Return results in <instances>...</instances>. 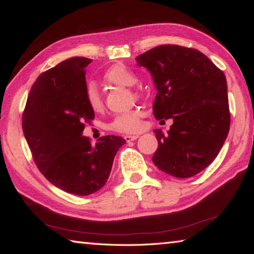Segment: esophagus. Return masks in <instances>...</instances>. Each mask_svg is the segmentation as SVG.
Returning <instances> with one entry per match:
<instances>
[{
    "instance_id": "esophagus-1",
    "label": "esophagus",
    "mask_w": 254,
    "mask_h": 254,
    "mask_svg": "<svg viewBox=\"0 0 254 254\" xmlns=\"http://www.w3.org/2000/svg\"><path fill=\"white\" fill-rule=\"evenodd\" d=\"M139 137V134H133V135H126L124 139H126L127 142H130V141H134Z\"/></svg>"
}]
</instances>
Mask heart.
<instances>
[{"mask_svg": "<svg viewBox=\"0 0 254 254\" xmlns=\"http://www.w3.org/2000/svg\"><path fill=\"white\" fill-rule=\"evenodd\" d=\"M104 79L111 85L121 87H132L137 81V77L131 69L123 64H115L105 71ZM86 101L93 111L98 112L103 109V100L95 84L89 83L86 87ZM141 112L134 110L127 113L120 114L111 123L113 130L122 133H134L141 128Z\"/></svg>", "mask_w": 254, "mask_h": 254, "instance_id": "1", "label": "heart"}]
</instances>
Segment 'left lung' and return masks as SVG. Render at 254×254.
I'll use <instances>...</instances> for the list:
<instances>
[{"mask_svg":"<svg viewBox=\"0 0 254 254\" xmlns=\"http://www.w3.org/2000/svg\"><path fill=\"white\" fill-rule=\"evenodd\" d=\"M152 76L153 115L174 121L168 134L153 130L158 149L152 161L163 173L189 178L217 157L230 130L224 72L200 51L162 45L135 58Z\"/></svg>","mask_w":254,"mask_h":254,"instance_id":"8db88e82","label":"left lung"}]
</instances>
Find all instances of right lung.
Wrapping results in <instances>:
<instances>
[{
	"label": "right lung",
	"instance_id": "obj_1",
	"mask_svg": "<svg viewBox=\"0 0 254 254\" xmlns=\"http://www.w3.org/2000/svg\"><path fill=\"white\" fill-rule=\"evenodd\" d=\"M92 59L74 57L38 77L22 115L24 137L41 174L62 190L87 196L104 186L113 160L126 143L106 135L92 145L83 136L95 118L86 101L85 68Z\"/></svg>",
	"mask_w": 254,
	"mask_h": 254
}]
</instances>
